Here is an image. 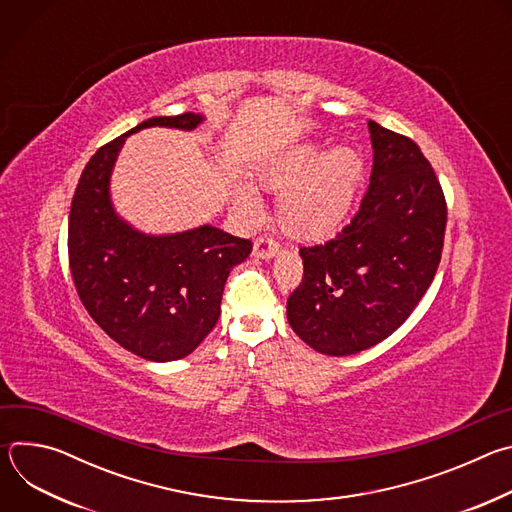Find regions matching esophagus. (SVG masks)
<instances>
[{"label": "esophagus", "instance_id": "34e87169", "mask_svg": "<svg viewBox=\"0 0 512 512\" xmlns=\"http://www.w3.org/2000/svg\"><path fill=\"white\" fill-rule=\"evenodd\" d=\"M279 251V243L267 235H261L255 239V245H253V253L255 257H261V259H269L273 257L275 253Z\"/></svg>", "mask_w": 512, "mask_h": 512}]
</instances>
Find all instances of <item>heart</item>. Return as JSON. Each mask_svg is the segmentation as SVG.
<instances>
[{"label":"heart","mask_w":512,"mask_h":512,"mask_svg":"<svg viewBox=\"0 0 512 512\" xmlns=\"http://www.w3.org/2000/svg\"><path fill=\"white\" fill-rule=\"evenodd\" d=\"M362 174L360 154L340 145L326 156L316 148L300 150L265 170L259 182L279 196L277 221L287 235L320 241L344 225ZM237 206L247 218L259 216V200L249 188L237 190Z\"/></svg>","instance_id":"1"}]
</instances>
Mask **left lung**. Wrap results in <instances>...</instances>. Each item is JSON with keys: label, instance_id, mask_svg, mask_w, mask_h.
<instances>
[{"label": "left lung", "instance_id": "1", "mask_svg": "<svg viewBox=\"0 0 512 512\" xmlns=\"http://www.w3.org/2000/svg\"><path fill=\"white\" fill-rule=\"evenodd\" d=\"M371 184L350 223L302 247L304 275L287 320L314 350L360 352L391 336L415 310L442 259L448 204L419 145L369 121Z\"/></svg>", "mask_w": 512, "mask_h": 512}]
</instances>
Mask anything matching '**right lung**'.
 <instances>
[{
	"instance_id": "obj_1",
	"label": "right lung",
	"mask_w": 512,
	"mask_h": 512,
	"mask_svg": "<svg viewBox=\"0 0 512 512\" xmlns=\"http://www.w3.org/2000/svg\"><path fill=\"white\" fill-rule=\"evenodd\" d=\"M200 121L194 113L152 117L101 145L70 204L68 267L83 306L119 346L154 362L184 358L210 334L227 277L253 243L210 225L141 235L113 212L109 176L129 133L152 125L194 129Z\"/></svg>"
}]
</instances>
